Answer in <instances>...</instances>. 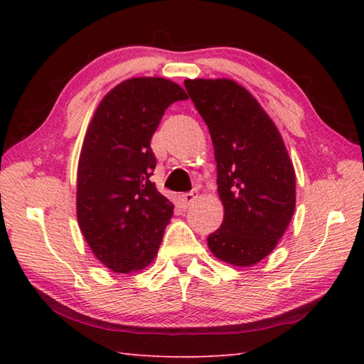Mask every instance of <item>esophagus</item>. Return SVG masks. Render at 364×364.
Returning a JSON list of instances; mask_svg holds the SVG:
<instances>
[{"label": "esophagus", "mask_w": 364, "mask_h": 364, "mask_svg": "<svg viewBox=\"0 0 364 364\" xmlns=\"http://www.w3.org/2000/svg\"><path fill=\"white\" fill-rule=\"evenodd\" d=\"M196 199H197V193L196 191H191V193H184L180 196V204L183 207H189L191 204H194Z\"/></svg>", "instance_id": "obj_1"}]
</instances>
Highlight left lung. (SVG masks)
<instances>
[{"label": "left lung", "instance_id": "1", "mask_svg": "<svg viewBox=\"0 0 364 364\" xmlns=\"http://www.w3.org/2000/svg\"><path fill=\"white\" fill-rule=\"evenodd\" d=\"M207 123L217 160L223 223L207 237L221 262L252 267L278 245L295 210V171L278 128L244 86L184 80Z\"/></svg>", "mask_w": 364, "mask_h": 364}]
</instances>
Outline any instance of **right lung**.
Here are the masks:
<instances>
[{"mask_svg": "<svg viewBox=\"0 0 364 364\" xmlns=\"http://www.w3.org/2000/svg\"><path fill=\"white\" fill-rule=\"evenodd\" d=\"M180 85L130 78L102 97L86 130L77 171L78 226L97 260L115 273L143 269L157 255L173 204L151 181V138Z\"/></svg>", "mask_w": 364, "mask_h": 364, "instance_id": "right-lung-1", "label": "right lung"}]
</instances>
